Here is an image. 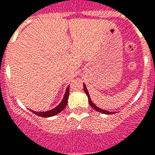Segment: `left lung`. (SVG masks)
<instances>
[{
  "label": "left lung",
  "mask_w": 155,
  "mask_h": 155,
  "mask_svg": "<svg viewBox=\"0 0 155 155\" xmlns=\"http://www.w3.org/2000/svg\"><path fill=\"white\" fill-rule=\"evenodd\" d=\"M84 92H85L86 94H87V98H88V102H89L90 105H91V106L93 108V109H94L96 111L99 112V113H104V114H109V115L113 114V113H112V112H109V111H106V110H104V109H100V108H98V106H96V105H95L94 103H93L92 101H91V98H90V95H89V94H88V91H87V87H86L85 84H84Z\"/></svg>",
  "instance_id": "1"
}]
</instances>
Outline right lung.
Listing matches in <instances>:
<instances>
[{
    "label": "right lung",
    "instance_id": "add662e5",
    "mask_svg": "<svg viewBox=\"0 0 155 155\" xmlns=\"http://www.w3.org/2000/svg\"><path fill=\"white\" fill-rule=\"evenodd\" d=\"M69 86L67 87V89H66L65 94H64V96L63 98L62 101L58 105H57V107H55L54 109H51V110L46 111V112H35V111L31 110L34 114L37 115V116H41V117H50V116H55V115L58 114L61 112H62L63 110L64 109V108L66 107V105L68 104V96H69Z\"/></svg>",
    "mask_w": 155,
    "mask_h": 155
}]
</instances>
